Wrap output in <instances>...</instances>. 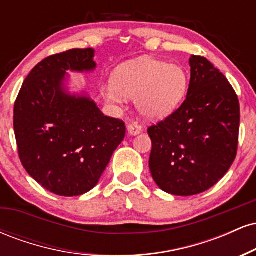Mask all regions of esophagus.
Wrapping results in <instances>:
<instances>
[{
  "instance_id": "obj_1",
  "label": "esophagus",
  "mask_w": 256,
  "mask_h": 256,
  "mask_svg": "<svg viewBox=\"0 0 256 256\" xmlns=\"http://www.w3.org/2000/svg\"><path fill=\"white\" fill-rule=\"evenodd\" d=\"M128 132L130 136H137L142 132V128L138 125V122H131V124L128 125Z\"/></svg>"
}]
</instances>
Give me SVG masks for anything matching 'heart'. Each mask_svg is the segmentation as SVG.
<instances>
[{
  "instance_id": "obj_1",
  "label": "heart",
  "mask_w": 256,
  "mask_h": 256,
  "mask_svg": "<svg viewBox=\"0 0 256 256\" xmlns=\"http://www.w3.org/2000/svg\"><path fill=\"white\" fill-rule=\"evenodd\" d=\"M104 90L110 102L134 98L140 114L146 119H160L182 104L188 91V74L179 64L155 58H138L120 64Z\"/></svg>"
}]
</instances>
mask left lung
<instances>
[{
	"label": "left lung",
	"instance_id": "8db88e82",
	"mask_svg": "<svg viewBox=\"0 0 256 256\" xmlns=\"http://www.w3.org/2000/svg\"><path fill=\"white\" fill-rule=\"evenodd\" d=\"M189 64L183 104L148 128L152 179L177 196L196 195L218 183L238 146L240 102L234 88L206 58L192 55Z\"/></svg>",
	"mask_w": 256,
	"mask_h": 256
}]
</instances>
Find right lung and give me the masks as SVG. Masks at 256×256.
Wrapping results in <instances>:
<instances>
[{
  "label": "right lung",
  "mask_w": 256,
  "mask_h": 256,
  "mask_svg": "<svg viewBox=\"0 0 256 256\" xmlns=\"http://www.w3.org/2000/svg\"><path fill=\"white\" fill-rule=\"evenodd\" d=\"M95 50L71 49L30 72L14 104V134L22 166L44 189L79 196L96 186L125 137V122L106 116L86 92L71 94V72H92Z\"/></svg>",
  "instance_id": "add662e5"
}]
</instances>
